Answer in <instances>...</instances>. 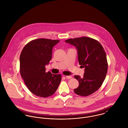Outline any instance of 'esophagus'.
Wrapping results in <instances>:
<instances>
[{
    "instance_id": "esophagus-1",
    "label": "esophagus",
    "mask_w": 128,
    "mask_h": 128,
    "mask_svg": "<svg viewBox=\"0 0 128 128\" xmlns=\"http://www.w3.org/2000/svg\"><path fill=\"white\" fill-rule=\"evenodd\" d=\"M66 78H68V79H71V78H72V76H70V75H69V76H66Z\"/></svg>"
}]
</instances>
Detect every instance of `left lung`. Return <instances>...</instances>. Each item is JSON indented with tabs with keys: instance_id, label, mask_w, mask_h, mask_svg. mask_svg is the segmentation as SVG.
I'll return each mask as SVG.
<instances>
[{
	"instance_id": "8db88e82",
	"label": "left lung",
	"mask_w": 128,
	"mask_h": 128,
	"mask_svg": "<svg viewBox=\"0 0 128 128\" xmlns=\"http://www.w3.org/2000/svg\"><path fill=\"white\" fill-rule=\"evenodd\" d=\"M65 42L76 47L79 64L85 68L83 77L74 76L79 84L74 91L81 96L90 95L100 87L106 78L108 69L106 52L98 41L88 37L70 38Z\"/></svg>"
}]
</instances>
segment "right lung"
Returning a JSON list of instances; mask_svg holds the SVG:
<instances>
[{
  "label": "right lung",
  "mask_w": 128,
  "mask_h": 128,
  "mask_svg": "<svg viewBox=\"0 0 128 128\" xmlns=\"http://www.w3.org/2000/svg\"><path fill=\"white\" fill-rule=\"evenodd\" d=\"M59 42L45 38L33 40L25 45L20 53V75L28 90L38 96L53 95L61 81L60 74L45 72V66L52 58L53 47Z\"/></svg>",
  "instance_id": "add662e5"
}]
</instances>
